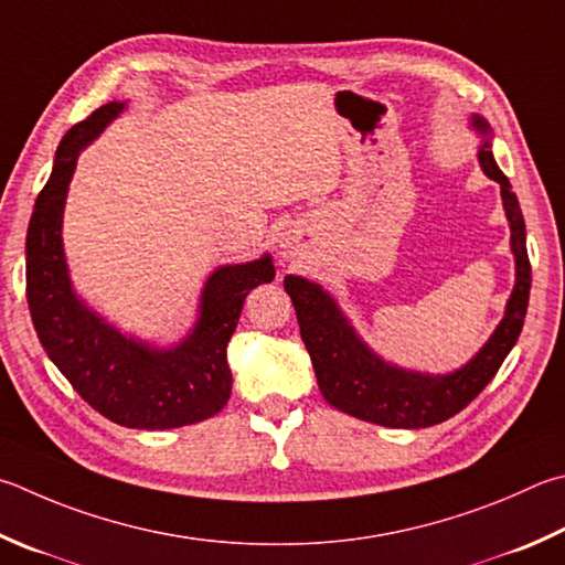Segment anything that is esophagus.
Masks as SVG:
<instances>
[{"mask_svg":"<svg viewBox=\"0 0 565 565\" xmlns=\"http://www.w3.org/2000/svg\"><path fill=\"white\" fill-rule=\"evenodd\" d=\"M281 249H284V256H286V259H291V256L299 254V249H296V244H294V242H284V244H281Z\"/></svg>","mask_w":565,"mask_h":565,"instance_id":"esophagus-1","label":"esophagus"}]
</instances>
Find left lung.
<instances>
[{"mask_svg":"<svg viewBox=\"0 0 565 565\" xmlns=\"http://www.w3.org/2000/svg\"><path fill=\"white\" fill-rule=\"evenodd\" d=\"M471 128L481 136L479 166L484 175L499 182L501 188V202H504L511 230V254L516 264V284L507 301L504 318L469 363L447 375L407 371V367L390 363L358 335L341 306L321 284L294 274L284 279V289L291 296L296 318H299L306 351L311 355L318 387H321L326 403L345 415L399 429L445 423L489 385L519 341L531 289L524 214H521L511 182L499 170L494 152H491L489 122L475 113Z\"/></svg>","mask_w":565,"mask_h":565,"instance_id":"left-lung-1","label":"left lung"}]
</instances>
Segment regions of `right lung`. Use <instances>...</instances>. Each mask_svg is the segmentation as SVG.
<instances>
[{"label": "right lung", "instance_id": "obj_1", "mask_svg": "<svg viewBox=\"0 0 565 565\" xmlns=\"http://www.w3.org/2000/svg\"><path fill=\"white\" fill-rule=\"evenodd\" d=\"M122 110L126 104L118 100L100 106L61 140L26 232V301L46 355L90 407L122 427L172 429L202 423L227 405V343L242 303L276 271L269 254L214 269L202 286L198 321L168 348L126 335L81 299L61 237L68 182L81 150Z\"/></svg>", "mask_w": 565, "mask_h": 565}]
</instances>
